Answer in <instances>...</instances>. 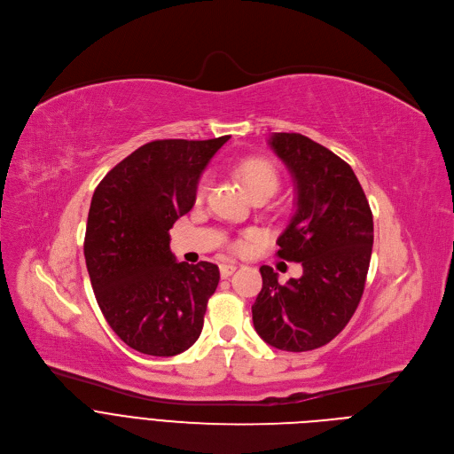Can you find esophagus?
Wrapping results in <instances>:
<instances>
[{
	"label": "esophagus",
	"instance_id": "34e87169",
	"mask_svg": "<svg viewBox=\"0 0 454 454\" xmlns=\"http://www.w3.org/2000/svg\"><path fill=\"white\" fill-rule=\"evenodd\" d=\"M219 270H221V277H223V278H228V277L237 270V264H233V262H223V264L219 266Z\"/></svg>",
	"mask_w": 454,
	"mask_h": 454
}]
</instances>
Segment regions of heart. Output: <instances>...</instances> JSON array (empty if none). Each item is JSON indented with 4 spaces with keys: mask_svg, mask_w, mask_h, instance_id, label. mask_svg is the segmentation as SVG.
Here are the masks:
<instances>
[{
    "mask_svg": "<svg viewBox=\"0 0 454 454\" xmlns=\"http://www.w3.org/2000/svg\"><path fill=\"white\" fill-rule=\"evenodd\" d=\"M240 176L244 179V184L247 186V190L251 193L254 192H262V190H268V192H277L278 184H280V176L277 172V168L266 161V160H247L240 165ZM208 184H210V179L208 176H203L198 183V188H196V198L198 200H203L205 193L208 190ZM253 235H247L246 239L239 240L237 242V247L239 249H244L249 246V240H251Z\"/></svg>",
    "mask_w": 454,
    "mask_h": 454,
    "instance_id": "heart-1",
    "label": "heart"
}]
</instances>
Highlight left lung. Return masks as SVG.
<instances>
[{"label":"left lung","instance_id":"8db88e82","mask_svg":"<svg viewBox=\"0 0 454 454\" xmlns=\"http://www.w3.org/2000/svg\"><path fill=\"white\" fill-rule=\"evenodd\" d=\"M273 153L296 184V210L278 237V256L301 262L303 275L278 284L261 268L262 291L251 305L256 334L287 352L333 341L354 316L364 291L373 217L347 161L298 133H275Z\"/></svg>","mask_w":454,"mask_h":454}]
</instances>
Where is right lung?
Instances as JSON below:
<instances>
[{
  "label": "right lung",
  "mask_w": 454,
  "mask_h": 454,
  "mask_svg": "<svg viewBox=\"0 0 454 454\" xmlns=\"http://www.w3.org/2000/svg\"><path fill=\"white\" fill-rule=\"evenodd\" d=\"M228 140H154L95 188L84 239L91 287L114 334L142 354H181L203 331L219 268L176 262L168 230L192 210L203 170Z\"/></svg>",
  "instance_id": "1"
}]
</instances>
